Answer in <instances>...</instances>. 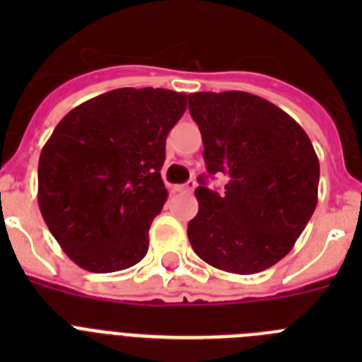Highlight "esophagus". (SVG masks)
Listing matches in <instances>:
<instances>
[{"mask_svg": "<svg viewBox=\"0 0 362 362\" xmlns=\"http://www.w3.org/2000/svg\"><path fill=\"white\" fill-rule=\"evenodd\" d=\"M194 188H196V183H194V181H188V183L185 185H177V187H175V192H194Z\"/></svg>", "mask_w": 362, "mask_h": 362, "instance_id": "esophagus-1", "label": "esophagus"}]
</instances>
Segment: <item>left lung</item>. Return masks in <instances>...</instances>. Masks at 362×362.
I'll list each match as a JSON object with an SVG mask.
<instances>
[{"instance_id":"1","label":"left lung","mask_w":362,"mask_h":362,"mask_svg":"<svg viewBox=\"0 0 362 362\" xmlns=\"http://www.w3.org/2000/svg\"><path fill=\"white\" fill-rule=\"evenodd\" d=\"M188 108L206 170L226 177L223 194L196 188L199 212L187 230L192 248L230 274L274 267L317 206L319 159L310 137L286 112L248 92H196Z\"/></svg>"}]
</instances>
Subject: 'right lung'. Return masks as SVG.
<instances>
[{"instance_id": "1", "label": "right lung", "mask_w": 362, "mask_h": 362, "mask_svg": "<svg viewBox=\"0 0 362 362\" xmlns=\"http://www.w3.org/2000/svg\"><path fill=\"white\" fill-rule=\"evenodd\" d=\"M187 110V94L117 88L63 117L37 165V203L78 267L110 274L148 252V230L168 192L165 141Z\"/></svg>"}]
</instances>
